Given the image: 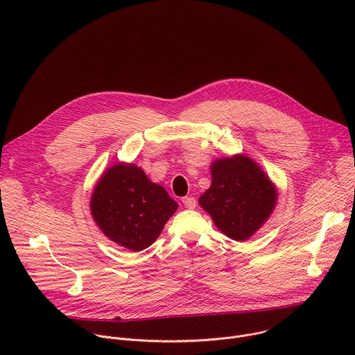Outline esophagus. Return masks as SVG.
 <instances>
[{
  "instance_id": "obj_1",
  "label": "esophagus",
  "mask_w": 355,
  "mask_h": 355,
  "mask_svg": "<svg viewBox=\"0 0 355 355\" xmlns=\"http://www.w3.org/2000/svg\"><path fill=\"white\" fill-rule=\"evenodd\" d=\"M182 204L187 209H193L196 205V200L192 196H185V198H182Z\"/></svg>"
}]
</instances>
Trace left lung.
I'll return each instance as SVG.
<instances>
[{"instance_id":"obj_1","label":"left lung","mask_w":355,"mask_h":355,"mask_svg":"<svg viewBox=\"0 0 355 355\" xmlns=\"http://www.w3.org/2000/svg\"><path fill=\"white\" fill-rule=\"evenodd\" d=\"M211 175V187L199 196V205L223 234L236 241L248 240L274 212L277 187L245 155L216 159Z\"/></svg>"}]
</instances>
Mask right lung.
<instances>
[{"instance_id":"right-lung-1","label":"right lung","mask_w":355,"mask_h":355,"mask_svg":"<svg viewBox=\"0 0 355 355\" xmlns=\"http://www.w3.org/2000/svg\"><path fill=\"white\" fill-rule=\"evenodd\" d=\"M89 209L110 240L140 251L157 240L178 204L162 185L150 181L141 167L119 162L96 181Z\"/></svg>"}]
</instances>
